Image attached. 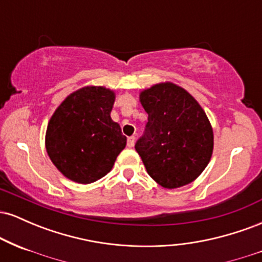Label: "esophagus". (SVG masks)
I'll use <instances>...</instances> for the list:
<instances>
[{
  "instance_id": "esophagus-1",
  "label": "esophagus",
  "mask_w": 262,
  "mask_h": 262,
  "mask_svg": "<svg viewBox=\"0 0 262 262\" xmlns=\"http://www.w3.org/2000/svg\"><path fill=\"white\" fill-rule=\"evenodd\" d=\"M134 143H135V137H134V135H132V137L128 138V140H127V146H128V148H133Z\"/></svg>"
}]
</instances>
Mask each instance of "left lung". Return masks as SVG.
<instances>
[{
	"label": "left lung",
	"mask_w": 262,
	"mask_h": 262,
	"mask_svg": "<svg viewBox=\"0 0 262 262\" xmlns=\"http://www.w3.org/2000/svg\"><path fill=\"white\" fill-rule=\"evenodd\" d=\"M140 102L148 123L135 150L150 177L165 188L196 180L213 151V130L202 107L187 91L170 82L143 91Z\"/></svg>",
	"instance_id": "obj_1"
}]
</instances>
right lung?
Listing matches in <instances>:
<instances>
[{
	"label": "right lung",
	"mask_w": 262,
	"mask_h": 262,
	"mask_svg": "<svg viewBox=\"0 0 262 262\" xmlns=\"http://www.w3.org/2000/svg\"><path fill=\"white\" fill-rule=\"evenodd\" d=\"M114 93L90 86L71 93L50 118L48 155L58 170L79 183H91L112 170L127 138L111 118Z\"/></svg>",
	"instance_id": "right-lung-1"
}]
</instances>
